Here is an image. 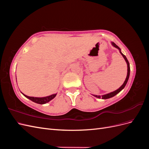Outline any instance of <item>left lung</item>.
<instances>
[{
    "label": "left lung",
    "instance_id": "1",
    "mask_svg": "<svg viewBox=\"0 0 149 149\" xmlns=\"http://www.w3.org/2000/svg\"><path fill=\"white\" fill-rule=\"evenodd\" d=\"M112 45H113L114 47H116V48H118V49H119V51H120V53H121V55H123V56L124 57V58L125 59L126 63H127V77H126V79H125V80L124 83H123V84L121 86H120L118 89L116 90V91H114V92H112V93H109V94H105V95H103V96H97V95H94V96L97 97V98H102V99H103V100H106V99H109V98H111V97H112L114 96L115 95H116L117 94L119 93L121 91L122 89H123L124 88V87L125 86V85H126V84H127V81H128V79H129V74H130V65H129V61H128L127 59V58H126V56H125L124 55H123V53H121L120 49L119 48V47L118 45H116V43H114V42H112Z\"/></svg>",
    "mask_w": 149,
    "mask_h": 149
}]
</instances>
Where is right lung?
I'll list each match as a JSON object with an SVG mask.
<instances>
[{"label":"right lung","mask_w":149,"mask_h":149,"mask_svg":"<svg viewBox=\"0 0 149 149\" xmlns=\"http://www.w3.org/2000/svg\"><path fill=\"white\" fill-rule=\"evenodd\" d=\"M24 95L26 97L29 98V100L32 101L34 102L40 104H45V103L49 102V101H51L52 100H53V99L56 96V94H52V95H51V96H49L47 97H30L28 96H26V95H25V94H24Z\"/></svg>","instance_id":"1"}]
</instances>
